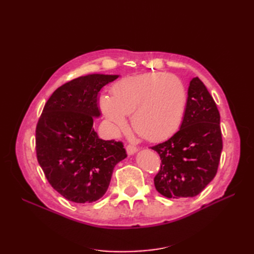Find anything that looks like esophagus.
I'll use <instances>...</instances> for the list:
<instances>
[{
    "label": "esophagus",
    "instance_id": "1",
    "mask_svg": "<svg viewBox=\"0 0 254 254\" xmlns=\"http://www.w3.org/2000/svg\"><path fill=\"white\" fill-rule=\"evenodd\" d=\"M126 150H127V153L129 156H132L135 152H137V148L134 147V146H132V145H127Z\"/></svg>",
    "mask_w": 254,
    "mask_h": 254
}]
</instances>
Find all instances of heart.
<instances>
[{"label": "heart", "instance_id": "heart-1", "mask_svg": "<svg viewBox=\"0 0 254 254\" xmlns=\"http://www.w3.org/2000/svg\"><path fill=\"white\" fill-rule=\"evenodd\" d=\"M112 96L102 95L99 108L115 131L126 128V115L144 139H167L179 128L187 106V91L172 74L129 76L114 84Z\"/></svg>", "mask_w": 254, "mask_h": 254}]
</instances>
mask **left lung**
<instances>
[{
  "label": "left lung",
  "instance_id": "1",
  "mask_svg": "<svg viewBox=\"0 0 254 254\" xmlns=\"http://www.w3.org/2000/svg\"><path fill=\"white\" fill-rule=\"evenodd\" d=\"M220 115L203 82H190L182 124L171 139L152 146L161 158L155 187L167 198L195 197L217 173L222 150Z\"/></svg>",
  "mask_w": 254,
  "mask_h": 254
}]
</instances>
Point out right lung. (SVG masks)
Instances as JSON below:
<instances>
[{
	"label": "right lung",
	"mask_w": 254,
	"mask_h": 254,
	"mask_svg": "<svg viewBox=\"0 0 254 254\" xmlns=\"http://www.w3.org/2000/svg\"><path fill=\"white\" fill-rule=\"evenodd\" d=\"M120 75L88 74L59 87L36 128V151L54 190L76 203H90L108 190L113 168L127 157L124 145L99 139V91Z\"/></svg>",
	"instance_id": "1"
}]
</instances>
